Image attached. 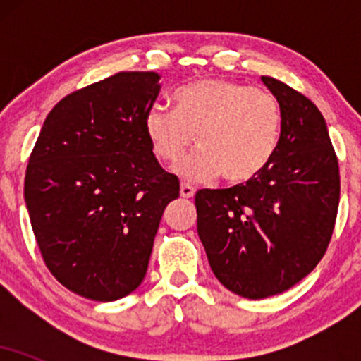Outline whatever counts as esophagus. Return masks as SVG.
I'll return each instance as SVG.
<instances>
[{"instance_id": "obj_1", "label": "esophagus", "mask_w": 361, "mask_h": 361, "mask_svg": "<svg viewBox=\"0 0 361 361\" xmlns=\"http://www.w3.org/2000/svg\"><path fill=\"white\" fill-rule=\"evenodd\" d=\"M180 193H181V197H183V198H192L193 195H195V188H193L192 185H188V183H181Z\"/></svg>"}]
</instances>
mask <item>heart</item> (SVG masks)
<instances>
[{
    "instance_id": "heart-1",
    "label": "heart",
    "mask_w": 361,
    "mask_h": 361,
    "mask_svg": "<svg viewBox=\"0 0 361 361\" xmlns=\"http://www.w3.org/2000/svg\"><path fill=\"white\" fill-rule=\"evenodd\" d=\"M173 105L151 106L144 128L152 151L168 164L197 139L200 147L176 169L186 180L222 173L229 183H243L263 171L279 149L281 109L270 91L209 78L175 91Z\"/></svg>"
}]
</instances>
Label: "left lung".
<instances>
[{
	"label": "left lung",
	"instance_id": "obj_1",
	"mask_svg": "<svg viewBox=\"0 0 361 361\" xmlns=\"http://www.w3.org/2000/svg\"><path fill=\"white\" fill-rule=\"evenodd\" d=\"M281 109L279 149L246 183L195 195L197 231L214 275L246 299L292 288L329 246L339 204L338 157L307 97L261 76Z\"/></svg>",
	"mask_w": 361,
	"mask_h": 361
}]
</instances>
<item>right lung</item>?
Returning <instances> with one entry per match:
<instances>
[{"instance_id": "1", "label": "right lung", "mask_w": 361, "mask_h": 361, "mask_svg": "<svg viewBox=\"0 0 361 361\" xmlns=\"http://www.w3.org/2000/svg\"><path fill=\"white\" fill-rule=\"evenodd\" d=\"M159 78L123 71L68 94L28 159L25 204L45 267L86 299L117 300L142 283L164 209L180 197L144 128Z\"/></svg>"}]
</instances>
